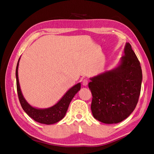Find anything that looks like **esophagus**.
<instances>
[{
    "label": "esophagus",
    "mask_w": 154,
    "mask_h": 154,
    "mask_svg": "<svg viewBox=\"0 0 154 154\" xmlns=\"http://www.w3.org/2000/svg\"><path fill=\"white\" fill-rule=\"evenodd\" d=\"M88 81L87 79H84V80H83V82H82V84L83 86H87L88 85Z\"/></svg>",
    "instance_id": "esophagus-1"
}]
</instances>
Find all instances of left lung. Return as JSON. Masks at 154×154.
Masks as SVG:
<instances>
[{"label":"left lung","instance_id":"left-lung-1","mask_svg":"<svg viewBox=\"0 0 154 154\" xmlns=\"http://www.w3.org/2000/svg\"><path fill=\"white\" fill-rule=\"evenodd\" d=\"M140 63L128 42L114 69L90 78L93 116L106 124L122 122L136 108L142 83Z\"/></svg>","mask_w":154,"mask_h":154}]
</instances>
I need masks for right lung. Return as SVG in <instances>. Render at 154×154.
<instances>
[{
    "label": "right lung",
    "instance_id": "add662e5",
    "mask_svg": "<svg viewBox=\"0 0 154 154\" xmlns=\"http://www.w3.org/2000/svg\"><path fill=\"white\" fill-rule=\"evenodd\" d=\"M20 59V58L18 60L16 68V79L18 99H19L23 110L35 122L42 124L52 125L60 122L64 118L69 105L74 96L80 90L81 83H78L71 88H69L66 92V94L62 96V98L53 106L46 109H38L33 107L26 100L20 89L18 75V69Z\"/></svg>",
    "mask_w": 154,
    "mask_h": 154
}]
</instances>
